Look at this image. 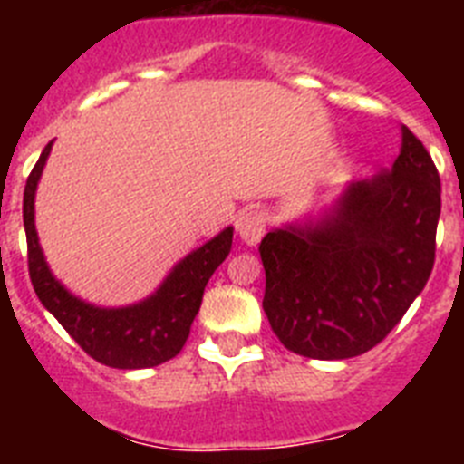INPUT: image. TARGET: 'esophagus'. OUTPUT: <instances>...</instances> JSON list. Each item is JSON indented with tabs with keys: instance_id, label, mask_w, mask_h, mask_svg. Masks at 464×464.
Listing matches in <instances>:
<instances>
[{
	"instance_id": "1",
	"label": "esophagus",
	"mask_w": 464,
	"mask_h": 464,
	"mask_svg": "<svg viewBox=\"0 0 464 464\" xmlns=\"http://www.w3.org/2000/svg\"><path fill=\"white\" fill-rule=\"evenodd\" d=\"M265 225H267V218H265V213L262 211H241L235 220V227H237V235L241 237V241L248 246L257 244L265 235Z\"/></svg>"
}]
</instances>
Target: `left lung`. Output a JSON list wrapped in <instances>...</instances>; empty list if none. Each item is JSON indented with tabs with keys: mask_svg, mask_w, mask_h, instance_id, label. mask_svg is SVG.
Segmentation results:
<instances>
[{
	"mask_svg": "<svg viewBox=\"0 0 464 464\" xmlns=\"http://www.w3.org/2000/svg\"><path fill=\"white\" fill-rule=\"evenodd\" d=\"M440 171L401 125L395 165L343 190L321 220L260 241L274 334L314 360L367 353L401 321L434 265Z\"/></svg>",
	"mask_w": 464,
	"mask_h": 464,
	"instance_id": "left-lung-1",
	"label": "left lung"
}]
</instances>
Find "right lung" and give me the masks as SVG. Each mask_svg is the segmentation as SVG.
<instances>
[{
    "mask_svg": "<svg viewBox=\"0 0 464 464\" xmlns=\"http://www.w3.org/2000/svg\"><path fill=\"white\" fill-rule=\"evenodd\" d=\"M48 143L32 174L27 176L23 197V220L27 235V267L36 297L57 323L72 334L90 358L116 370H143L158 367L181 353L190 334L208 278L232 248V227H225L197 251L183 257L150 297L132 306L102 309L73 297L57 281L41 253L34 227V195L41 171L51 155Z\"/></svg>",
    "mask_w": 464,
    "mask_h": 464,
    "instance_id": "add662e5",
    "label": "right lung"
}]
</instances>
